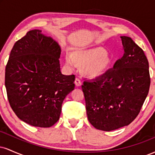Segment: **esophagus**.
Listing matches in <instances>:
<instances>
[{"instance_id": "esophagus-1", "label": "esophagus", "mask_w": 155, "mask_h": 155, "mask_svg": "<svg viewBox=\"0 0 155 155\" xmlns=\"http://www.w3.org/2000/svg\"><path fill=\"white\" fill-rule=\"evenodd\" d=\"M74 83H75L76 87H79V86H81V84H82V82H81V81L79 79V78H76Z\"/></svg>"}]
</instances>
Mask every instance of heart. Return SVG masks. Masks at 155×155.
I'll return each mask as SVG.
<instances>
[{"label": "heart", "mask_w": 155, "mask_h": 155, "mask_svg": "<svg viewBox=\"0 0 155 155\" xmlns=\"http://www.w3.org/2000/svg\"><path fill=\"white\" fill-rule=\"evenodd\" d=\"M65 61L70 67H74L76 63L84 65V72L92 78L104 74L111 63L109 57L102 47L81 50L74 55L68 53Z\"/></svg>", "instance_id": "b5f03b06"}]
</instances>
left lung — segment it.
Here are the masks:
<instances>
[{
	"mask_svg": "<svg viewBox=\"0 0 155 155\" xmlns=\"http://www.w3.org/2000/svg\"><path fill=\"white\" fill-rule=\"evenodd\" d=\"M124 54L105 74L81 86L87 118L96 129L117 130L130 124L149 93V62L143 49L127 36H121Z\"/></svg>",
	"mask_w": 155,
	"mask_h": 155,
	"instance_id": "left-lung-1",
	"label": "left lung"
}]
</instances>
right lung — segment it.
Masks as SVG:
<instances>
[{
	"mask_svg": "<svg viewBox=\"0 0 155 155\" xmlns=\"http://www.w3.org/2000/svg\"><path fill=\"white\" fill-rule=\"evenodd\" d=\"M60 46L40 30L15 44L6 66L5 86L12 110L34 127H49L60 119L62 104L75 87V76L61 74Z\"/></svg>",
	"mask_w": 155,
	"mask_h": 155,
	"instance_id": "obj_1",
	"label": "right lung"
}]
</instances>
